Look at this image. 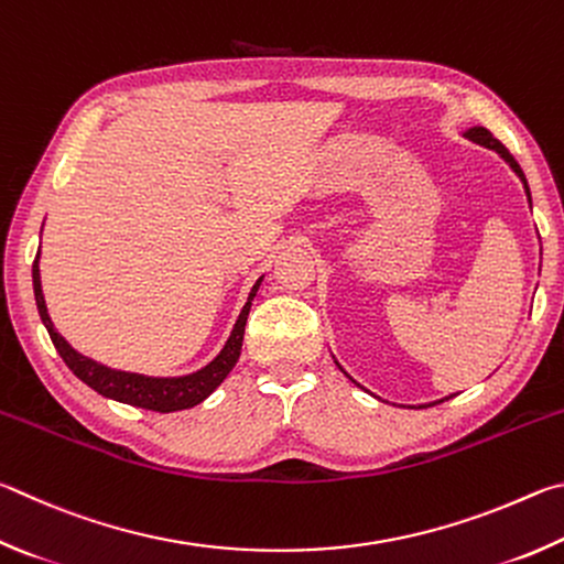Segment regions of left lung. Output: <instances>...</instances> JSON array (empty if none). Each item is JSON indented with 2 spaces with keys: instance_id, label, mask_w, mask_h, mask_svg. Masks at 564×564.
<instances>
[{
  "instance_id": "obj_1",
  "label": "left lung",
  "mask_w": 564,
  "mask_h": 564,
  "mask_svg": "<svg viewBox=\"0 0 564 564\" xmlns=\"http://www.w3.org/2000/svg\"><path fill=\"white\" fill-rule=\"evenodd\" d=\"M468 138H470V141H476V143H480V145H486V148H492V151H498L502 158H506V161L510 163V167H512V171H516L518 175H520V181L522 183H525V193H528V197H530V187H528V181H525V175H522V171H520V165H518V161H516V158H512L510 155V151H508V148L506 145H502L500 141H498V138H492V133L488 131V128H470V131L466 133Z\"/></svg>"
}]
</instances>
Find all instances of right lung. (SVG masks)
Segmentation results:
<instances>
[{
  "instance_id": "1",
  "label": "right lung",
  "mask_w": 564,
  "mask_h": 564,
  "mask_svg": "<svg viewBox=\"0 0 564 564\" xmlns=\"http://www.w3.org/2000/svg\"><path fill=\"white\" fill-rule=\"evenodd\" d=\"M32 276H34V297H36L39 317H42L48 337H52L56 351L62 354L66 367L72 369L76 377L86 383V387H91L94 391L101 393V397H108V399L121 401V403H131V406H138V409L158 411V413L191 409V406H195V403H200L203 399L210 397V393L220 387L223 379L232 371L237 359H240L247 314H250L252 300L262 282V280H257V284L250 292V297H247V304L240 312V317H237V322H235L230 339H227L223 351L217 354V357L207 364L205 369L191 373V377L151 379V377H141V373L113 371L108 367H101V364L86 359V357H82V354L68 347L66 339L54 329V324L46 314V304H44V294H42V276H39V254H36L34 267H32Z\"/></svg>"
}]
</instances>
